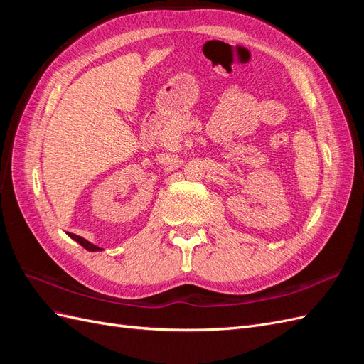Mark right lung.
Wrapping results in <instances>:
<instances>
[{"label":"right lung","instance_id":"add662e5","mask_svg":"<svg viewBox=\"0 0 364 364\" xmlns=\"http://www.w3.org/2000/svg\"><path fill=\"white\" fill-rule=\"evenodd\" d=\"M68 235L73 238V240H75L77 243H80L86 250H91V252H97V250H102L100 247L98 246H95V245H92V243H90V241L87 240H85L83 237H79V235H75V234H71V232H68Z\"/></svg>","mask_w":364,"mask_h":364}]
</instances>
